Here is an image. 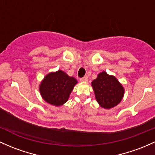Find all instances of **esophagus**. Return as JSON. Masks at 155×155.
<instances>
[{
  "label": "esophagus",
  "instance_id": "esophagus-1",
  "mask_svg": "<svg viewBox=\"0 0 155 155\" xmlns=\"http://www.w3.org/2000/svg\"><path fill=\"white\" fill-rule=\"evenodd\" d=\"M80 81H81V82H87V81H88V77H87V76H84V77L81 78Z\"/></svg>",
  "mask_w": 155,
  "mask_h": 155
}]
</instances>
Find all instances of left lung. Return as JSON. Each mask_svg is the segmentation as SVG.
Here are the masks:
<instances>
[{"mask_svg":"<svg viewBox=\"0 0 155 155\" xmlns=\"http://www.w3.org/2000/svg\"><path fill=\"white\" fill-rule=\"evenodd\" d=\"M97 102L101 107L111 109L121 101L124 95V88L114 76L105 71L98 74L92 81Z\"/></svg>","mask_w":155,"mask_h":155,"instance_id":"left-lung-1","label":"left lung"}]
</instances>
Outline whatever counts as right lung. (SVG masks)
Returning a JSON list of instances; mask_svg holds the SVG:
<instances>
[{
	"label": "right lung",
	"mask_w": 155,
	"mask_h": 155,
	"mask_svg": "<svg viewBox=\"0 0 155 155\" xmlns=\"http://www.w3.org/2000/svg\"><path fill=\"white\" fill-rule=\"evenodd\" d=\"M77 84V80L59 70L47 74L40 83L41 96L47 103L61 106L68 100L70 94Z\"/></svg>",
	"instance_id": "add662e5"
}]
</instances>
